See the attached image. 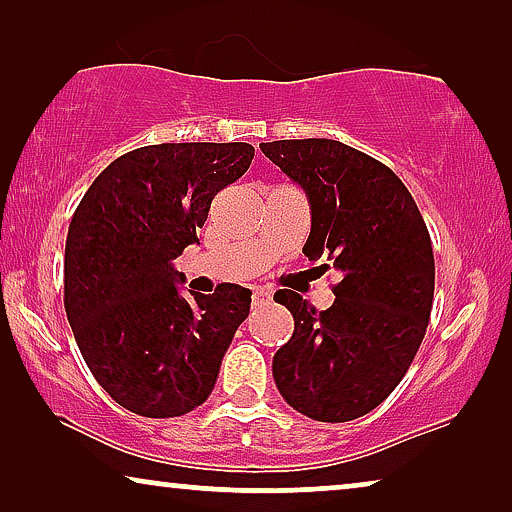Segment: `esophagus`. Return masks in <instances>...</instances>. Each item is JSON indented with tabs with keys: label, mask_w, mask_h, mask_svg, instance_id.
<instances>
[{
	"label": "esophagus",
	"mask_w": 512,
	"mask_h": 512,
	"mask_svg": "<svg viewBox=\"0 0 512 512\" xmlns=\"http://www.w3.org/2000/svg\"><path fill=\"white\" fill-rule=\"evenodd\" d=\"M270 298H272V291H268V289H261V286H256V289H254V305L268 303Z\"/></svg>",
	"instance_id": "obj_1"
}]
</instances>
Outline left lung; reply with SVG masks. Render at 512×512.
Segmentation results:
<instances>
[{"mask_svg": "<svg viewBox=\"0 0 512 512\" xmlns=\"http://www.w3.org/2000/svg\"><path fill=\"white\" fill-rule=\"evenodd\" d=\"M261 151L303 188L312 230L303 254L328 256L342 279L317 312L296 291L275 300L293 335L272 359L284 401L317 422L368 415L408 373L433 305L431 237L401 179L335 139H279Z\"/></svg>", "mask_w": 512, "mask_h": 512, "instance_id": "8db88e82", "label": "left lung"}]
</instances>
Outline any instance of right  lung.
<instances>
[{
	"mask_svg": "<svg viewBox=\"0 0 512 512\" xmlns=\"http://www.w3.org/2000/svg\"><path fill=\"white\" fill-rule=\"evenodd\" d=\"M244 142L151 144L116 158L69 223L65 312L100 387L142 417H181L212 394L251 291L184 298L172 261L198 242L214 195L249 170Z\"/></svg>",
	"mask_w": 512,
	"mask_h": 512,
	"instance_id": "add662e5",
	"label": "right lung"
}]
</instances>
